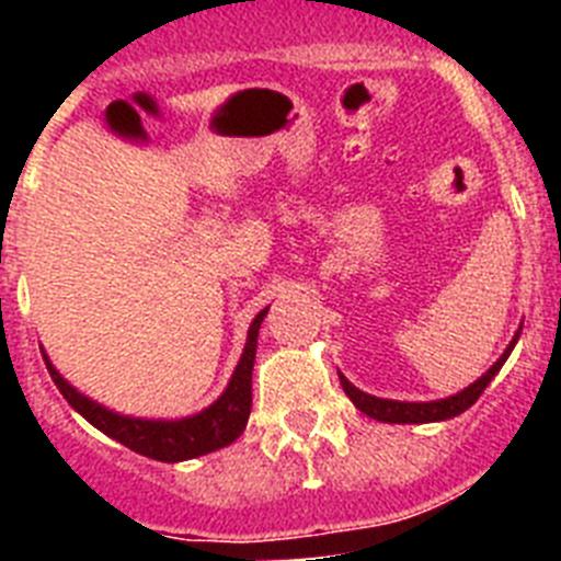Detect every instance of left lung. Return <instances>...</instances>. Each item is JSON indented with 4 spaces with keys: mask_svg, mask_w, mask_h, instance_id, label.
Here are the masks:
<instances>
[{
    "mask_svg": "<svg viewBox=\"0 0 561 561\" xmlns=\"http://www.w3.org/2000/svg\"><path fill=\"white\" fill-rule=\"evenodd\" d=\"M519 331L523 329H517V334H514L512 342L505 345V351L500 354V359L494 362L492 368L485 370L480 379H474L469 388H463L460 393H455V396H447V399H435V401L379 399V396H370V393H365V390L354 388V385H351V381L345 379L342 374H340V385H342V390H345V396L354 401V408L359 410V413L370 415V419H376V421H385V424H430V421L455 419V415H460L463 410L472 408L474 401L480 399V393L489 388V381L500 374V368H503L505 359H508V354H512L514 345H517Z\"/></svg>",
    "mask_w": 561,
    "mask_h": 561,
    "instance_id": "8db88e82",
    "label": "left lung"
}]
</instances>
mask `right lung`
Segmentation results:
<instances>
[{"label": "right lung", "instance_id": "add662e5", "mask_svg": "<svg viewBox=\"0 0 561 561\" xmlns=\"http://www.w3.org/2000/svg\"><path fill=\"white\" fill-rule=\"evenodd\" d=\"M266 311H270V306L264 311H257L255 320L250 323L244 351H241V359H238L236 370L227 381L225 393L213 401L210 408H205L202 413L185 415V419H134V415L114 413V410L98 404L95 399L83 396L78 388H72L58 374L47 354H44V362H47L49 376H53L64 399L92 427H98L103 435L114 438L131 453L162 460V463H180V460L199 458V455L230 447L232 440L244 433L252 410V365H255L257 329L264 323Z\"/></svg>", "mask_w": 561, "mask_h": 561}]
</instances>
